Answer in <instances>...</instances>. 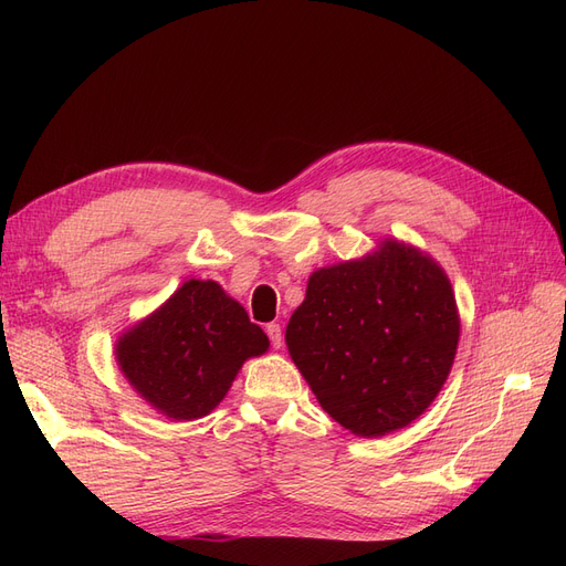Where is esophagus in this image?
I'll return each instance as SVG.
<instances>
[{"mask_svg":"<svg viewBox=\"0 0 566 566\" xmlns=\"http://www.w3.org/2000/svg\"><path fill=\"white\" fill-rule=\"evenodd\" d=\"M266 335L271 339V347L273 349H281L283 347V331H281L279 323H269L266 325Z\"/></svg>","mask_w":566,"mask_h":566,"instance_id":"esophagus-1","label":"esophagus"}]
</instances>
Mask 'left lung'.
<instances>
[{
	"label": "left lung",
	"instance_id": "obj_1",
	"mask_svg": "<svg viewBox=\"0 0 566 566\" xmlns=\"http://www.w3.org/2000/svg\"><path fill=\"white\" fill-rule=\"evenodd\" d=\"M458 339L447 271L397 238L316 269L285 328L290 358L321 408L364 439L397 432L430 408Z\"/></svg>",
	"mask_w": 566,
	"mask_h": 566
}]
</instances>
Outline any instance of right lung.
I'll list each match as a JSON object with an SVG mask.
<instances>
[{
  "label": "right lung",
  "instance_id": "right-lung-1",
  "mask_svg": "<svg viewBox=\"0 0 566 566\" xmlns=\"http://www.w3.org/2000/svg\"><path fill=\"white\" fill-rule=\"evenodd\" d=\"M269 349V337L217 281L188 279L115 342L129 387L169 420L210 416L238 370Z\"/></svg>",
  "mask_w": 566,
  "mask_h": 566
}]
</instances>
